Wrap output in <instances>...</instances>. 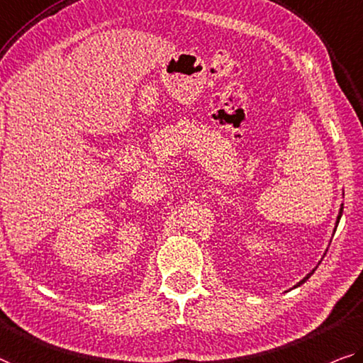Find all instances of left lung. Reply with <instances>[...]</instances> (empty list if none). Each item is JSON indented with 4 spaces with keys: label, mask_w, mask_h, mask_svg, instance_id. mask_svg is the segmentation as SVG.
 Returning a JSON list of instances; mask_svg holds the SVG:
<instances>
[{
    "label": "left lung",
    "mask_w": 363,
    "mask_h": 363,
    "mask_svg": "<svg viewBox=\"0 0 363 363\" xmlns=\"http://www.w3.org/2000/svg\"><path fill=\"white\" fill-rule=\"evenodd\" d=\"M342 209H344V206H342V208H341V213H339V216H337V222H336V224H339V219H341V214H342ZM311 274H313V271H311V272H310V274H308V276H306V277H305V279H303V281H300V282H298V284H297V287H298V286H300V284H303V282H305V281H306V279H308V277H310V276H311Z\"/></svg>",
    "instance_id": "8db88e82"
}]
</instances>
